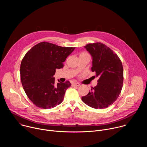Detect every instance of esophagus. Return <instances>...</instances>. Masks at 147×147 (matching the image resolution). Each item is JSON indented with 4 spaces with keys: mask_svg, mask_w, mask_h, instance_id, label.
<instances>
[{
    "mask_svg": "<svg viewBox=\"0 0 147 147\" xmlns=\"http://www.w3.org/2000/svg\"><path fill=\"white\" fill-rule=\"evenodd\" d=\"M73 86H77V87H79L80 86V84L78 83H73Z\"/></svg>",
    "mask_w": 147,
    "mask_h": 147,
    "instance_id": "esophagus-1",
    "label": "esophagus"
}]
</instances>
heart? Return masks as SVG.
<instances>
[{"instance_id":"1","label":"heart","mask_w":147,"mask_h":147,"mask_svg":"<svg viewBox=\"0 0 147 147\" xmlns=\"http://www.w3.org/2000/svg\"><path fill=\"white\" fill-rule=\"evenodd\" d=\"M82 54H86V55H88V54H87V53H82Z\"/></svg>"}]
</instances>
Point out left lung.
I'll return each instance as SVG.
<instances>
[{
  "mask_svg": "<svg viewBox=\"0 0 147 147\" xmlns=\"http://www.w3.org/2000/svg\"><path fill=\"white\" fill-rule=\"evenodd\" d=\"M92 58L91 70L98 77L97 85L81 98L82 102L95 109H104L115 102L120 95L123 82V68L116 53L101 43L84 47Z\"/></svg>",
  "mask_w": 147,
  "mask_h": 147,
  "instance_id": "1",
  "label": "left lung"
}]
</instances>
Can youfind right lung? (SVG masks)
Masks as SVG:
<instances>
[{
	"instance_id": "1",
	"label": "right lung",
	"mask_w": 147,
	"mask_h": 147,
	"mask_svg": "<svg viewBox=\"0 0 147 147\" xmlns=\"http://www.w3.org/2000/svg\"><path fill=\"white\" fill-rule=\"evenodd\" d=\"M74 49L42 42L27 52L21 63V81L26 94L36 107L50 109L63 100L71 84L59 80L56 84L53 76L56 69L63 67V63Z\"/></svg>"
}]
</instances>
